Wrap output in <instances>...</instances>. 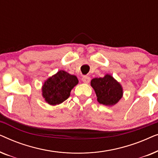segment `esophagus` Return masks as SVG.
Masks as SVG:
<instances>
[{"label":"esophagus","mask_w":158,"mask_h":158,"mask_svg":"<svg viewBox=\"0 0 158 158\" xmlns=\"http://www.w3.org/2000/svg\"><path fill=\"white\" fill-rule=\"evenodd\" d=\"M90 81V77L88 76H83L82 77V81L85 83H88Z\"/></svg>","instance_id":"1"}]
</instances>
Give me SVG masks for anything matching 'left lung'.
Instances as JSON below:
<instances>
[{"label":"left lung","instance_id":"8db88e82","mask_svg":"<svg viewBox=\"0 0 158 158\" xmlns=\"http://www.w3.org/2000/svg\"><path fill=\"white\" fill-rule=\"evenodd\" d=\"M90 85L94 88L97 101L101 104L112 106L117 103L123 96V88L111 75L91 80Z\"/></svg>","mask_w":158,"mask_h":158}]
</instances>
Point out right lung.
<instances>
[{"label": "right lung", "instance_id": "obj_1", "mask_svg": "<svg viewBox=\"0 0 158 158\" xmlns=\"http://www.w3.org/2000/svg\"><path fill=\"white\" fill-rule=\"evenodd\" d=\"M78 83V79L64 70H60L47 78L42 88V97L49 105L64 102L70 96L71 90Z\"/></svg>", "mask_w": 158, "mask_h": 158}]
</instances>
